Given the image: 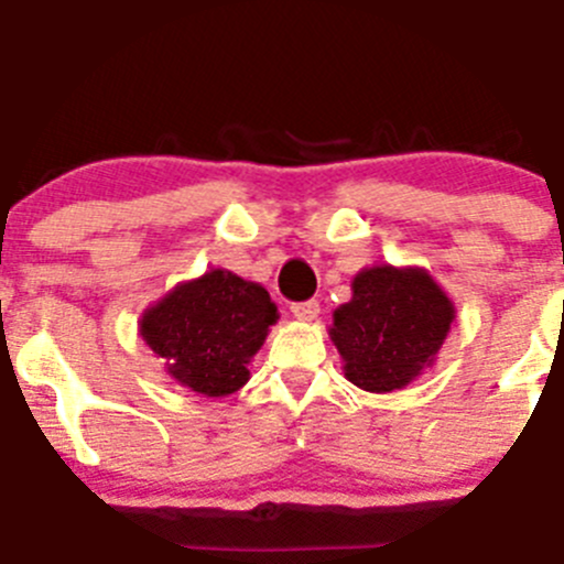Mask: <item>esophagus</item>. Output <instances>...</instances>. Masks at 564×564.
<instances>
[{
	"label": "esophagus",
	"mask_w": 564,
	"mask_h": 564,
	"mask_svg": "<svg viewBox=\"0 0 564 564\" xmlns=\"http://www.w3.org/2000/svg\"><path fill=\"white\" fill-rule=\"evenodd\" d=\"M318 310H321L318 302H296V304H291L293 318H299V321L318 318Z\"/></svg>",
	"instance_id": "esophagus-1"
}]
</instances>
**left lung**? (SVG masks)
Wrapping results in <instances>:
<instances>
[{"instance_id":"left-lung-1","label":"left lung","mask_w":564,"mask_h":564,"mask_svg":"<svg viewBox=\"0 0 564 564\" xmlns=\"http://www.w3.org/2000/svg\"><path fill=\"white\" fill-rule=\"evenodd\" d=\"M452 321V299L429 271L373 265L354 276L351 302L335 310L329 337L348 382L390 393L432 366Z\"/></svg>"}]
</instances>
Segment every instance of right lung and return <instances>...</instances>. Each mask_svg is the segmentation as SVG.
Masks as SVG:
<instances>
[{
    "label": "right lung",
    "mask_w": 564,
    "mask_h": 564,
    "mask_svg": "<svg viewBox=\"0 0 564 564\" xmlns=\"http://www.w3.org/2000/svg\"><path fill=\"white\" fill-rule=\"evenodd\" d=\"M276 318L265 288L213 268L152 304L141 318V337L165 359L171 379L218 399L249 382L246 366Z\"/></svg>",
    "instance_id": "obj_1"
}]
</instances>
